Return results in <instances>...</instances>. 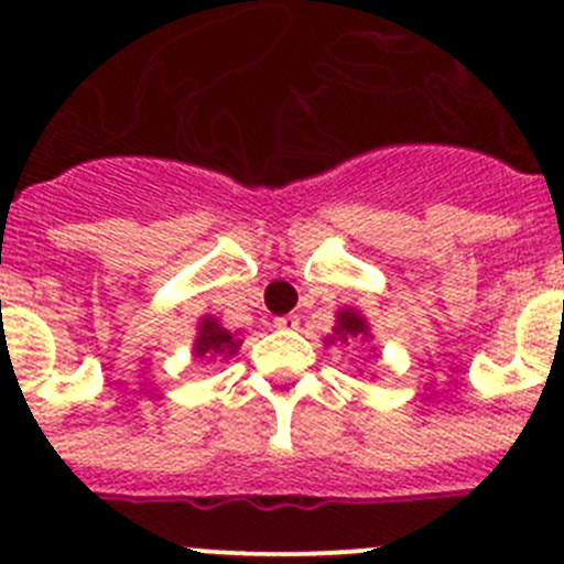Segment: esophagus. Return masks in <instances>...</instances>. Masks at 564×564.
<instances>
[{
  "instance_id": "1",
  "label": "esophagus",
  "mask_w": 564,
  "mask_h": 564,
  "mask_svg": "<svg viewBox=\"0 0 564 564\" xmlns=\"http://www.w3.org/2000/svg\"><path fill=\"white\" fill-rule=\"evenodd\" d=\"M272 324H275V329L289 332V329H297L300 327V318L294 316V313H289V316H278Z\"/></svg>"
}]
</instances>
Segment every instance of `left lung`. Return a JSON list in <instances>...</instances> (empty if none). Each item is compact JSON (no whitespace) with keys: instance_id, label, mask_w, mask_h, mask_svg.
Segmentation results:
<instances>
[{"instance_id":"left-lung-1","label":"left lung","mask_w":564,"mask_h":564,"mask_svg":"<svg viewBox=\"0 0 564 564\" xmlns=\"http://www.w3.org/2000/svg\"><path fill=\"white\" fill-rule=\"evenodd\" d=\"M335 337H329L327 343H348L354 340V337H370V329H367V322L365 316H359L357 311H351V307H343L340 313H337V322H335Z\"/></svg>"}]
</instances>
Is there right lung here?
<instances>
[{
    "instance_id": "obj_1",
    "label": "right lung",
    "mask_w": 564,
    "mask_h": 564,
    "mask_svg": "<svg viewBox=\"0 0 564 564\" xmlns=\"http://www.w3.org/2000/svg\"><path fill=\"white\" fill-rule=\"evenodd\" d=\"M242 340H237L229 329H224L221 324L216 322L213 316H205L203 322H199V332H197V340H194V357H221V359H229L235 357L237 348H240Z\"/></svg>"
}]
</instances>
